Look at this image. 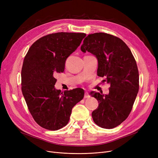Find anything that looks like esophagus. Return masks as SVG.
<instances>
[{
  "label": "esophagus",
  "instance_id": "obj_1",
  "mask_svg": "<svg viewBox=\"0 0 158 158\" xmlns=\"http://www.w3.org/2000/svg\"><path fill=\"white\" fill-rule=\"evenodd\" d=\"M89 97V95L88 92H85V95H84V97L86 98H88Z\"/></svg>",
  "mask_w": 158,
  "mask_h": 158
}]
</instances>
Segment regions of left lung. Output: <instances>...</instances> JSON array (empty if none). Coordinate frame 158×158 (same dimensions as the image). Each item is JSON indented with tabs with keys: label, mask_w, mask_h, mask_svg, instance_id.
Listing matches in <instances>:
<instances>
[{
	"label": "left lung",
	"mask_w": 158,
	"mask_h": 158,
	"mask_svg": "<svg viewBox=\"0 0 158 158\" xmlns=\"http://www.w3.org/2000/svg\"><path fill=\"white\" fill-rule=\"evenodd\" d=\"M96 56L97 76L110 84V92H91L98 102L92 113L94 122L104 129L119 126L130 114L139 90V73L130 48L119 38L104 32L88 35L81 47Z\"/></svg>",
	"instance_id": "obj_1"
}]
</instances>
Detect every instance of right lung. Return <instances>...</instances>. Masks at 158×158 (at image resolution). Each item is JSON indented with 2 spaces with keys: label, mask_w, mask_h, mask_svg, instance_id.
Listing matches in <instances>:
<instances>
[{
  "label": "right lung",
  "mask_w": 158,
  "mask_h": 158,
  "mask_svg": "<svg viewBox=\"0 0 158 158\" xmlns=\"http://www.w3.org/2000/svg\"><path fill=\"white\" fill-rule=\"evenodd\" d=\"M86 35L64 32L46 35L36 40L25 56L22 92L32 117L41 127L56 131L64 127L73 107L84 97L79 88L64 93L56 89L54 76L64 72L66 60Z\"/></svg>",
  "instance_id": "right-lung-1"
}]
</instances>
